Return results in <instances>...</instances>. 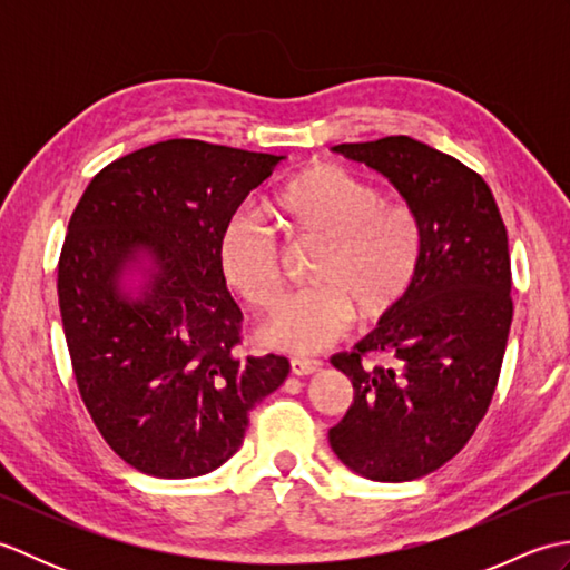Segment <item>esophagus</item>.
Listing matches in <instances>:
<instances>
[{"label": "esophagus", "mask_w": 570, "mask_h": 570, "mask_svg": "<svg viewBox=\"0 0 570 570\" xmlns=\"http://www.w3.org/2000/svg\"><path fill=\"white\" fill-rule=\"evenodd\" d=\"M318 370H321V362L313 357H294L292 360V374H296V377H308V374L318 372Z\"/></svg>", "instance_id": "esophagus-1"}]
</instances>
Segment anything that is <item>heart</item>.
I'll return each mask as SVG.
<instances>
[{
	"mask_svg": "<svg viewBox=\"0 0 570 570\" xmlns=\"http://www.w3.org/2000/svg\"><path fill=\"white\" fill-rule=\"evenodd\" d=\"M274 210L292 233L323 242L306 292L286 296L262 323L259 341L308 355L337 341L353 323L390 318L419 274L423 233L416 213L384 203L370 180L333 161L301 168L276 190ZM223 282L254 311L278 292L274 229L257 213L237 210L217 239Z\"/></svg>",
	"mask_w": 570,
	"mask_h": 570,
	"instance_id": "obj_1",
	"label": "heart"
}]
</instances>
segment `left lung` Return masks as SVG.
<instances>
[{
  "mask_svg": "<svg viewBox=\"0 0 570 570\" xmlns=\"http://www.w3.org/2000/svg\"><path fill=\"white\" fill-rule=\"evenodd\" d=\"M402 193L423 233L419 274L390 318L331 365L353 404L328 431L345 468L406 482L448 463L485 416L512 325L507 229L490 186L453 156L411 137L337 144ZM382 352L392 368H365Z\"/></svg>",
  "mask_w": 570,
  "mask_h": 570,
  "instance_id": "1",
  "label": "left lung"
}]
</instances>
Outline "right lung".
I'll return each mask as SVG.
<instances>
[{
	"mask_svg": "<svg viewBox=\"0 0 570 570\" xmlns=\"http://www.w3.org/2000/svg\"><path fill=\"white\" fill-rule=\"evenodd\" d=\"M286 156L168 139L105 166L72 210L58 306L95 426L144 475L233 458L249 411L288 374L237 357L242 313L217 269L225 223Z\"/></svg>",
	"mask_w": 570,
	"mask_h": 570,
	"instance_id": "obj_1",
	"label": "right lung"
}]
</instances>
